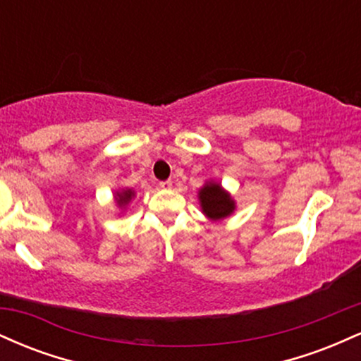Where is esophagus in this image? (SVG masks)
<instances>
[{"mask_svg":"<svg viewBox=\"0 0 361 361\" xmlns=\"http://www.w3.org/2000/svg\"><path fill=\"white\" fill-rule=\"evenodd\" d=\"M159 186H161V188H163V190H169V188H171V186H173V181H169V180L161 181Z\"/></svg>","mask_w":361,"mask_h":361,"instance_id":"esophagus-1","label":"esophagus"}]
</instances>
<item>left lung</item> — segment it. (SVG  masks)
I'll list each match as a JSON object with an SVG mask.
<instances>
[{"mask_svg":"<svg viewBox=\"0 0 361 361\" xmlns=\"http://www.w3.org/2000/svg\"><path fill=\"white\" fill-rule=\"evenodd\" d=\"M198 200H200L202 212H204L210 221H221V219L229 217L234 212L235 202L229 193L215 181H207L198 192Z\"/></svg>","mask_w":361,"mask_h":361,"instance_id":"1","label":"left lung"}]
</instances>
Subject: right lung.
Listing matches in <instances>:
<instances>
[{"label":"right lung","mask_w":361,"mask_h":361,"mask_svg":"<svg viewBox=\"0 0 361 361\" xmlns=\"http://www.w3.org/2000/svg\"><path fill=\"white\" fill-rule=\"evenodd\" d=\"M132 197H134V190L130 188L120 190V192H117V195H115V200H117V205L120 209H126V205L132 200Z\"/></svg>","instance_id":"add662e5"}]
</instances>
